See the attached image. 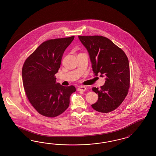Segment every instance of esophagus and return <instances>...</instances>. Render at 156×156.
<instances>
[{
  "label": "esophagus",
  "mask_w": 156,
  "mask_h": 156,
  "mask_svg": "<svg viewBox=\"0 0 156 156\" xmlns=\"http://www.w3.org/2000/svg\"><path fill=\"white\" fill-rule=\"evenodd\" d=\"M86 90V87L85 86H81L79 87L77 89V90L79 91H85Z\"/></svg>",
  "instance_id": "obj_1"
}]
</instances>
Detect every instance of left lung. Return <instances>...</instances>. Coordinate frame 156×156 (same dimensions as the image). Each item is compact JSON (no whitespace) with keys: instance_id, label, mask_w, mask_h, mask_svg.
<instances>
[{"instance_id":"left-lung-1","label":"left lung","mask_w":156,"mask_h":156,"mask_svg":"<svg viewBox=\"0 0 156 156\" xmlns=\"http://www.w3.org/2000/svg\"><path fill=\"white\" fill-rule=\"evenodd\" d=\"M78 38L89 53L94 75L105 78L100 89L92 88L98 98L91 107L99 112H110L122 104L129 91L128 58L122 49L107 37L80 36Z\"/></svg>"}]
</instances>
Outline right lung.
<instances>
[{
  "label": "right lung",
  "mask_w": 156,
  "mask_h": 156,
  "mask_svg": "<svg viewBox=\"0 0 156 156\" xmlns=\"http://www.w3.org/2000/svg\"><path fill=\"white\" fill-rule=\"evenodd\" d=\"M74 36L49 40L42 43L25 60L22 70L23 85L33 107L43 116L54 118L64 112L70 104L71 85L56 83L55 75L60 67L65 49Z\"/></svg>",
  "instance_id": "add662e5"
}]
</instances>
